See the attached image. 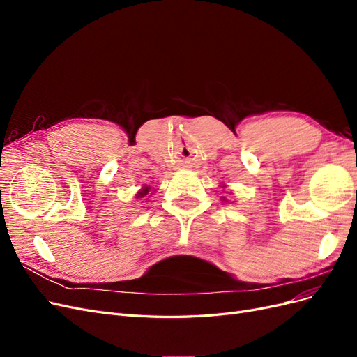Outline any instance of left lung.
<instances>
[{
  "mask_svg": "<svg viewBox=\"0 0 357 357\" xmlns=\"http://www.w3.org/2000/svg\"><path fill=\"white\" fill-rule=\"evenodd\" d=\"M220 188L223 189V192H225V193H231V190H229V189H226V185H225V183H223V185H222ZM220 198H222V201H226V202H229L228 199H226V197H220ZM232 202H235V201H232Z\"/></svg>",
  "mask_w": 357,
  "mask_h": 357,
  "instance_id": "1",
  "label": "left lung"
}]
</instances>
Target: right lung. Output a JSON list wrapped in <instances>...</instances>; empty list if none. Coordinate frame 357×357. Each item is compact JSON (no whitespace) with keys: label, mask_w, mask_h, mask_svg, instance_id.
Returning a JSON list of instances; mask_svg holds the SVG:
<instances>
[{"label":"right lung","mask_w":357,"mask_h":357,"mask_svg":"<svg viewBox=\"0 0 357 357\" xmlns=\"http://www.w3.org/2000/svg\"><path fill=\"white\" fill-rule=\"evenodd\" d=\"M153 192H156V189H152V188L147 186V185H143L142 189H139V190L135 193V198L139 199V202H147V201H149L147 197H152ZM149 192L151 193L150 196L148 195Z\"/></svg>","instance_id":"add662e5"}]
</instances>
